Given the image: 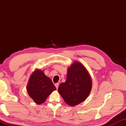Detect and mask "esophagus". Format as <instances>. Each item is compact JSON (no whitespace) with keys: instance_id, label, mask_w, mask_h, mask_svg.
Instances as JSON below:
<instances>
[{"instance_id":"obj_1","label":"esophagus","mask_w":126,"mask_h":126,"mask_svg":"<svg viewBox=\"0 0 126 126\" xmlns=\"http://www.w3.org/2000/svg\"><path fill=\"white\" fill-rule=\"evenodd\" d=\"M59 83H56L55 84V86L56 87V89H58V88H59Z\"/></svg>"}]
</instances>
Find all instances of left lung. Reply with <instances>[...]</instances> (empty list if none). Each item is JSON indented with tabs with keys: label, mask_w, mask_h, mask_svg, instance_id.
Wrapping results in <instances>:
<instances>
[{
	"label": "left lung",
	"mask_w": 126,
	"mask_h": 126,
	"mask_svg": "<svg viewBox=\"0 0 126 126\" xmlns=\"http://www.w3.org/2000/svg\"><path fill=\"white\" fill-rule=\"evenodd\" d=\"M92 86L91 76L86 67L75 62L69 67L66 81L59 85L58 91L67 104L73 106L85 101Z\"/></svg>",
	"instance_id": "left-lung-1"
}]
</instances>
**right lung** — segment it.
<instances>
[{
	"instance_id": "add662e5",
	"label": "right lung",
	"mask_w": 126,
	"mask_h": 126,
	"mask_svg": "<svg viewBox=\"0 0 126 126\" xmlns=\"http://www.w3.org/2000/svg\"><path fill=\"white\" fill-rule=\"evenodd\" d=\"M56 88L51 79L41 70H35L32 74L27 86L28 93L35 103H43Z\"/></svg>"
}]
</instances>
